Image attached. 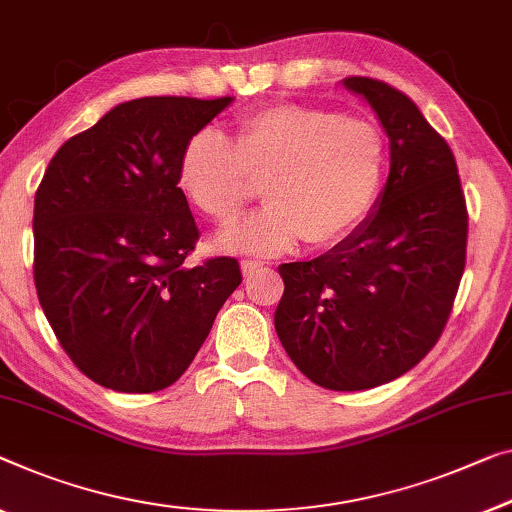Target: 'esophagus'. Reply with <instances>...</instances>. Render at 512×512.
<instances>
[{"mask_svg": "<svg viewBox=\"0 0 512 512\" xmlns=\"http://www.w3.org/2000/svg\"><path fill=\"white\" fill-rule=\"evenodd\" d=\"M262 269H264L262 262H243V264H241V271H243V276H246V278L255 276V273L262 271Z\"/></svg>", "mask_w": 512, "mask_h": 512, "instance_id": "obj_1", "label": "esophagus"}]
</instances>
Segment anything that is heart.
I'll return each instance as SVG.
<instances>
[{
    "mask_svg": "<svg viewBox=\"0 0 512 512\" xmlns=\"http://www.w3.org/2000/svg\"><path fill=\"white\" fill-rule=\"evenodd\" d=\"M388 174V140L375 121L322 105L280 103L236 121L234 144L200 131L179 160L188 202L220 227L232 225L266 181L269 207L218 236L230 253L271 257L299 241L331 248L361 230Z\"/></svg>",
    "mask_w": 512,
    "mask_h": 512,
    "instance_id": "heart-1",
    "label": "heart"
}]
</instances>
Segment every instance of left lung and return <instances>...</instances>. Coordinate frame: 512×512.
<instances>
[{"mask_svg": "<svg viewBox=\"0 0 512 512\" xmlns=\"http://www.w3.org/2000/svg\"><path fill=\"white\" fill-rule=\"evenodd\" d=\"M391 142V172L361 230L310 262L280 264L276 331L296 368L329 391L402 377L437 345L464 262L469 213L448 142L409 96L345 78Z\"/></svg>", "mask_w": 512, "mask_h": 512, "instance_id": "8db88e82", "label": "left lung"}]
</instances>
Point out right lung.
I'll return each instance as SVG.
<instances>
[{
  "mask_svg": "<svg viewBox=\"0 0 512 512\" xmlns=\"http://www.w3.org/2000/svg\"><path fill=\"white\" fill-rule=\"evenodd\" d=\"M232 96H147L52 156L34 200V282L80 372L121 393L172 386L241 285L239 262L183 266L200 239L179 160Z\"/></svg>",
  "mask_w": 512,
  "mask_h": 512,
  "instance_id": "add662e5",
  "label": "right lung"
}]
</instances>
